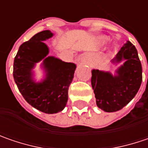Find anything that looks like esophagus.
<instances>
[{
	"label": "esophagus",
	"instance_id": "obj_1",
	"mask_svg": "<svg viewBox=\"0 0 148 148\" xmlns=\"http://www.w3.org/2000/svg\"><path fill=\"white\" fill-rule=\"evenodd\" d=\"M80 62L82 64H88V55H83V56L81 57Z\"/></svg>",
	"mask_w": 148,
	"mask_h": 148
}]
</instances>
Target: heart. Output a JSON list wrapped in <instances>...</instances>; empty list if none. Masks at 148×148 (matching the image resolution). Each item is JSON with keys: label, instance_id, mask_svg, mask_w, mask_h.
Listing matches in <instances>:
<instances>
[{"label": "heart", "instance_id": "b5f03b06", "mask_svg": "<svg viewBox=\"0 0 148 148\" xmlns=\"http://www.w3.org/2000/svg\"><path fill=\"white\" fill-rule=\"evenodd\" d=\"M98 41L100 45H104L107 41V39L106 37H104V36H100L98 38Z\"/></svg>", "mask_w": 148, "mask_h": 148}]
</instances>
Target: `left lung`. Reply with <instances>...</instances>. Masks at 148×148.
Segmentation results:
<instances>
[{
	"label": "left lung",
	"instance_id": "8db88e82",
	"mask_svg": "<svg viewBox=\"0 0 148 148\" xmlns=\"http://www.w3.org/2000/svg\"><path fill=\"white\" fill-rule=\"evenodd\" d=\"M115 74L109 71L92 70L91 84L96 98L97 106L104 112L119 111L126 106L139 90L141 86L142 64L135 46L127 41L112 60L118 65Z\"/></svg>",
	"mask_w": 148,
	"mask_h": 148
}]
</instances>
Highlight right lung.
Wrapping results in <instances>:
<instances>
[{
    "instance_id": "add662e5",
    "label": "right lung",
    "mask_w": 148,
    "mask_h": 148,
    "mask_svg": "<svg viewBox=\"0 0 148 148\" xmlns=\"http://www.w3.org/2000/svg\"><path fill=\"white\" fill-rule=\"evenodd\" d=\"M53 36L50 30H43L23 43L13 66L14 80L24 99L35 108L49 114L61 112L65 108L69 87L76 69L74 63L49 56V49L44 41ZM40 61L44 78L36 81L34 69Z\"/></svg>"
}]
</instances>
